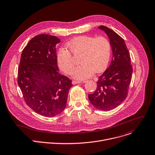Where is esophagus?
<instances>
[{
	"instance_id": "1",
	"label": "esophagus",
	"mask_w": 155,
	"mask_h": 155,
	"mask_svg": "<svg viewBox=\"0 0 155 155\" xmlns=\"http://www.w3.org/2000/svg\"><path fill=\"white\" fill-rule=\"evenodd\" d=\"M81 81H75V80H73L72 81V83L73 84H78V83H81Z\"/></svg>"
}]
</instances>
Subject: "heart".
Segmentation results:
<instances>
[{
  "label": "heart",
  "mask_w": 155,
  "mask_h": 155,
  "mask_svg": "<svg viewBox=\"0 0 155 155\" xmlns=\"http://www.w3.org/2000/svg\"><path fill=\"white\" fill-rule=\"evenodd\" d=\"M67 46L73 54H82L80 61L81 64L74 68L72 72L74 78L81 80L90 78L94 72L100 73L107 67L110 58L111 45L106 38L78 36L71 39ZM57 60L60 69L69 74L74 68L69 51L61 48L57 53Z\"/></svg>",
  "instance_id": "obj_1"
}]
</instances>
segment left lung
Here are the masks:
<instances>
[{
  "mask_svg": "<svg viewBox=\"0 0 155 155\" xmlns=\"http://www.w3.org/2000/svg\"><path fill=\"white\" fill-rule=\"evenodd\" d=\"M98 29L108 36L113 57L110 66L98 77L95 91L89 94L88 98L95 108L107 111L116 108L126 98L133 68L129 51L124 39L105 26H100Z\"/></svg>",
  "mask_w": 155,
  "mask_h": 155,
  "instance_id": "obj_1",
  "label": "left lung"
}]
</instances>
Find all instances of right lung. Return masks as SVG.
Listing matches in <instances>:
<instances>
[{
    "instance_id": "add662e5",
    "label": "right lung",
    "mask_w": 155,
    "mask_h": 155,
    "mask_svg": "<svg viewBox=\"0 0 155 155\" xmlns=\"http://www.w3.org/2000/svg\"><path fill=\"white\" fill-rule=\"evenodd\" d=\"M58 38L46 34L32 38L24 48L18 68V85L26 104L35 113L54 117L65 109L72 81L59 73Z\"/></svg>"
}]
</instances>
